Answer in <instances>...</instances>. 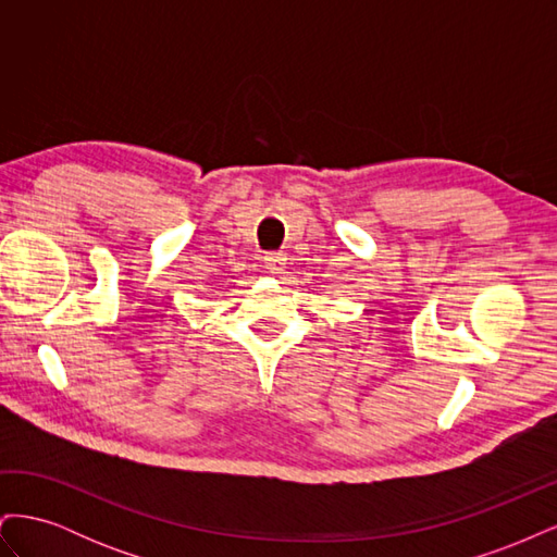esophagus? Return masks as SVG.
<instances>
[{
  "label": "esophagus",
  "mask_w": 557,
  "mask_h": 557,
  "mask_svg": "<svg viewBox=\"0 0 557 557\" xmlns=\"http://www.w3.org/2000/svg\"><path fill=\"white\" fill-rule=\"evenodd\" d=\"M285 264H288L285 252H267V256H264V269L269 274H283Z\"/></svg>",
  "instance_id": "34e87169"
}]
</instances>
